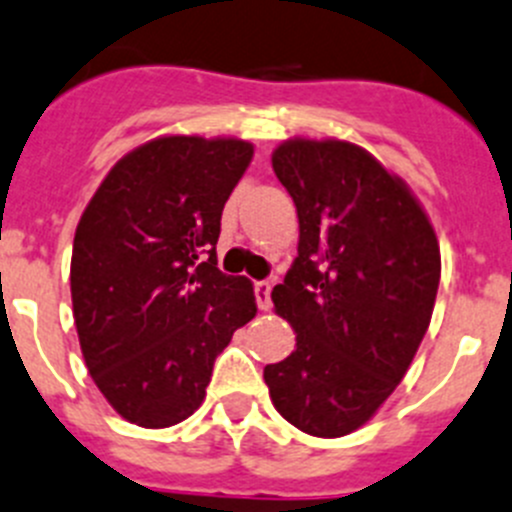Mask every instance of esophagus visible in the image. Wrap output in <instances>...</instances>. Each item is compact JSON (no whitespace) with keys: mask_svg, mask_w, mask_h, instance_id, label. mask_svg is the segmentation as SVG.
<instances>
[{"mask_svg":"<svg viewBox=\"0 0 512 512\" xmlns=\"http://www.w3.org/2000/svg\"><path fill=\"white\" fill-rule=\"evenodd\" d=\"M270 290H272V285L265 283V280L255 283V300H257V308L260 310H270V305H272Z\"/></svg>","mask_w":512,"mask_h":512,"instance_id":"esophagus-1","label":"esophagus"}]
</instances>
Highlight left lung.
<instances>
[{"label": "left lung", "instance_id": "8db88e82", "mask_svg": "<svg viewBox=\"0 0 512 512\" xmlns=\"http://www.w3.org/2000/svg\"><path fill=\"white\" fill-rule=\"evenodd\" d=\"M272 169L298 209V257L272 290L295 351L265 366L280 414L313 437L364 427L432 321L439 242L422 204L356 143L290 138Z\"/></svg>", "mask_w": 512, "mask_h": 512}]
</instances>
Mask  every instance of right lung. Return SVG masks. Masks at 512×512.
Instances as JSON below:
<instances>
[{"instance_id":"add662e5","label":"right lung","mask_w":512,"mask_h":512,"mask_svg":"<svg viewBox=\"0 0 512 512\" xmlns=\"http://www.w3.org/2000/svg\"><path fill=\"white\" fill-rule=\"evenodd\" d=\"M255 148L164 136L123 156L75 229L70 293L85 366L131 424L202 407L214 358L257 313L247 278L217 267L222 209Z\"/></svg>"}]
</instances>
